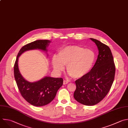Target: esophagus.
<instances>
[{"label":"esophagus","mask_w":128,"mask_h":128,"mask_svg":"<svg viewBox=\"0 0 128 128\" xmlns=\"http://www.w3.org/2000/svg\"><path fill=\"white\" fill-rule=\"evenodd\" d=\"M68 83V81H66V80H64V81H63V84H64V85L67 84Z\"/></svg>","instance_id":"34e87169"}]
</instances>
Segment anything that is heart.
I'll use <instances>...</instances> for the list:
<instances>
[{
    "instance_id": "heart-1",
    "label": "heart",
    "mask_w": 128,
    "mask_h": 128,
    "mask_svg": "<svg viewBox=\"0 0 128 128\" xmlns=\"http://www.w3.org/2000/svg\"><path fill=\"white\" fill-rule=\"evenodd\" d=\"M94 52L77 45L65 47L59 51L57 56L51 59L53 69L58 73L66 65L69 75L74 78H80L87 74L91 70L96 60Z\"/></svg>"
}]
</instances>
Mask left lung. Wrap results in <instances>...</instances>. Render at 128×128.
Wrapping results in <instances>:
<instances>
[{"label": "left lung", "instance_id": "obj_1", "mask_svg": "<svg viewBox=\"0 0 128 128\" xmlns=\"http://www.w3.org/2000/svg\"><path fill=\"white\" fill-rule=\"evenodd\" d=\"M98 47V55L91 70L75 81L74 98L86 106H94L102 100L109 92L114 82L115 65L110 48L98 40L90 38Z\"/></svg>", "mask_w": 128, "mask_h": 128}]
</instances>
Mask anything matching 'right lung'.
I'll list each match as a JSON object with an SVG mask.
<instances>
[{
	"label": "right lung",
	"instance_id": "1",
	"mask_svg": "<svg viewBox=\"0 0 128 128\" xmlns=\"http://www.w3.org/2000/svg\"><path fill=\"white\" fill-rule=\"evenodd\" d=\"M51 42L49 40H38L24 45L20 50L14 66V78L20 94L26 101L36 106H44L51 102L62 86L63 80L62 78L45 76L37 81L29 82L20 71L18 58L26 51L32 50H40L47 54V48Z\"/></svg>",
	"mask_w": 128,
	"mask_h": 128
}]
</instances>
